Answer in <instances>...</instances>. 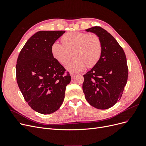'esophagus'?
<instances>
[{
    "label": "esophagus",
    "instance_id": "1",
    "mask_svg": "<svg viewBox=\"0 0 146 146\" xmlns=\"http://www.w3.org/2000/svg\"><path fill=\"white\" fill-rule=\"evenodd\" d=\"M70 76H71L72 78H74L75 77V74H73V73H71V74H70Z\"/></svg>",
    "mask_w": 146,
    "mask_h": 146
}]
</instances>
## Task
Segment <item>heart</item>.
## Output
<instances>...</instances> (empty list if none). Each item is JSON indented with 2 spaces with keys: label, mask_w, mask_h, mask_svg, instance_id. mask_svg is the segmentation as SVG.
Returning <instances> with one entry per match:
<instances>
[{
  "label": "heart",
  "mask_w": 146,
  "mask_h": 146,
  "mask_svg": "<svg viewBox=\"0 0 146 146\" xmlns=\"http://www.w3.org/2000/svg\"><path fill=\"white\" fill-rule=\"evenodd\" d=\"M62 44L58 42L51 46L54 58L62 65H66L72 56L74 59L67 66L72 73H78L87 66L92 68L98 64L102 53V43L98 35L83 32H69L61 38Z\"/></svg>",
  "instance_id": "1"
}]
</instances>
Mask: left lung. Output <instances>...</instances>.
Listing matches in <instances>:
<instances>
[{"label": "left lung", "instance_id": "obj_1", "mask_svg": "<svg viewBox=\"0 0 146 146\" xmlns=\"http://www.w3.org/2000/svg\"><path fill=\"white\" fill-rule=\"evenodd\" d=\"M98 35L102 43L100 59L83 76L85 99L98 109L111 108L120 100L126 85L129 69L122 47L112 35L99 26L85 30Z\"/></svg>", "mask_w": 146, "mask_h": 146}]
</instances>
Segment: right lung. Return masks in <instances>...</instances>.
Here are the masks:
<instances>
[{
    "label": "right lung",
    "mask_w": 146,
    "mask_h": 146,
    "mask_svg": "<svg viewBox=\"0 0 146 146\" xmlns=\"http://www.w3.org/2000/svg\"><path fill=\"white\" fill-rule=\"evenodd\" d=\"M65 31H39L22 48L16 66V80L25 100L43 114L58 110L71 80L69 72L52 56L51 46Z\"/></svg>",
    "instance_id": "1"
}]
</instances>
